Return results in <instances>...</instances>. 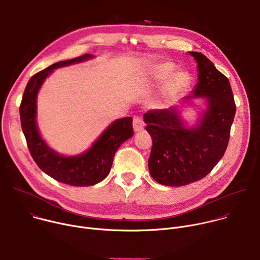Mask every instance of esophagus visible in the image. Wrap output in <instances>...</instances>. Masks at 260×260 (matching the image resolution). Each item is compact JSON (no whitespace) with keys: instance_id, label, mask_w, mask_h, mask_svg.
I'll return each instance as SVG.
<instances>
[{"instance_id":"obj_1","label":"esophagus","mask_w":260,"mask_h":260,"mask_svg":"<svg viewBox=\"0 0 260 260\" xmlns=\"http://www.w3.org/2000/svg\"><path fill=\"white\" fill-rule=\"evenodd\" d=\"M133 127L135 132H141L144 128V121L140 117H135L133 122Z\"/></svg>"}]
</instances>
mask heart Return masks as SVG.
Wrapping results in <instances>:
<instances>
[{
	"label": "heart",
	"mask_w": 260,
	"mask_h": 260,
	"mask_svg": "<svg viewBox=\"0 0 260 260\" xmlns=\"http://www.w3.org/2000/svg\"><path fill=\"white\" fill-rule=\"evenodd\" d=\"M175 66L172 62H159L150 67L149 73L152 81L160 83L167 80L162 87L161 95L164 102L171 101L184 85V75L182 73H174Z\"/></svg>",
	"instance_id": "1"
}]
</instances>
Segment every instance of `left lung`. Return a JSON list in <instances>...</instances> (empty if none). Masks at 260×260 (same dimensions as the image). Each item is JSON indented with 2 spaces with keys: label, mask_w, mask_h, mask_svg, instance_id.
Returning <instances> with one entry per match:
<instances>
[{
  "label": "left lung",
  "mask_w": 260,
  "mask_h": 260,
  "mask_svg": "<svg viewBox=\"0 0 260 260\" xmlns=\"http://www.w3.org/2000/svg\"><path fill=\"white\" fill-rule=\"evenodd\" d=\"M198 63V82L191 93L166 110L145 113L146 131L153 140L148 168L166 186H183L206 177L224 155L236 104L229 79L201 52L189 51ZM204 102L197 121L182 118L184 107Z\"/></svg>",
  "instance_id": "8db88e82"
}]
</instances>
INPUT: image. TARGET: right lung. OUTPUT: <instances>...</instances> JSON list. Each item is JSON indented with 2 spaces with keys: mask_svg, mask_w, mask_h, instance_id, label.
<instances>
[{
  "mask_svg": "<svg viewBox=\"0 0 260 260\" xmlns=\"http://www.w3.org/2000/svg\"><path fill=\"white\" fill-rule=\"evenodd\" d=\"M94 58L92 54L58 61L37 73L26 84L19 108L20 121L29 153L35 162L54 180L73 186H91L103 181L112 167L120 145L134 136L133 118L116 119L101 134L87 150L76 155H63L42 138L37 123V98L44 81L53 71Z\"/></svg>",
  "mask_w": 260,
  "mask_h": 260,
  "instance_id": "right-lung-1",
  "label": "right lung"
}]
</instances>
